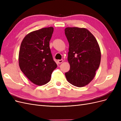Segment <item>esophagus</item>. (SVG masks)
<instances>
[{
  "instance_id": "esophagus-1",
  "label": "esophagus",
  "mask_w": 121,
  "mask_h": 121,
  "mask_svg": "<svg viewBox=\"0 0 121 121\" xmlns=\"http://www.w3.org/2000/svg\"><path fill=\"white\" fill-rule=\"evenodd\" d=\"M63 61H64L63 60H57V63H58V64H61V63H63Z\"/></svg>"
}]
</instances>
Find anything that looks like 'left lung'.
Instances as JSON below:
<instances>
[{"label":"left lung","instance_id":"obj_1","mask_svg":"<svg viewBox=\"0 0 121 121\" xmlns=\"http://www.w3.org/2000/svg\"><path fill=\"white\" fill-rule=\"evenodd\" d=\"M65 33L69 43L68 61L70 65L65 77L73 85L84 87L93 79L99 67V46L93 34L85 28L67 27Z\"/></svg>","mask_w":121,"mask_h":121}]
</instances>
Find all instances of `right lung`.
I'll return each mask as SVG.
<instances>
[{
  "label": "right lung",
  "mask_w": 121,
  "mask_h": 121,
  "mask_svg": "<svg viewBox=\"0 0 121 121\" xmlns=\"http://www.w3.org/2000/svg\"><path fill=\"white\" fill-rule=\"evenodd\" d=\"M52 27L29 33L21 43L19 54L21 70L33 83L41 86L48 83L57 65L49 47Z\"/></svg>",
  "instance_id": "right-lung-1"
}]
</instances>
